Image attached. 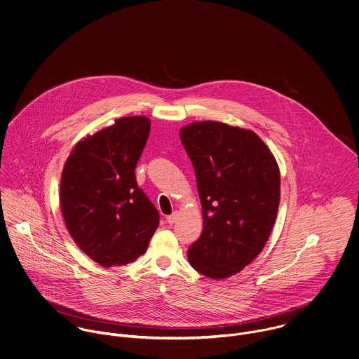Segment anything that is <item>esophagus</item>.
Masks as SVG:
<instances>
[{"label":"esophagus","instance_id":"obj_1","mask_svg":"<svg viewBox=\"0 0 359 359\" xmlns=\"http://www.w3.org/2000/svg\"><path fill=\"white\" fill-rule=\"evenodd\" d=\"M177 217H179V212L177 211H175L172 215L166 216V220H168V223H175L176 220H177Z\"/></svg>","mask_w":359,"mask_h":359}]
</instances>
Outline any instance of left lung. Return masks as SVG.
I'll list each match as a JSON object with an SVG mask.
<instances>
[{
    "label": "left lung",
    "mask_w": 359,
    "mask_h": 359,
    "mask_svg": "<svg viewBox=\"0 0 359 359\" xmlns=\"http://www.w3.org/2000/svg\"><path fill=\"white\" fill-rule=\"evenodd\" d=\"M179 136L194 166L204 219L189 262L210 279L230 278L261 254L272 233L280 203L279 165L248 129L198 121Z\"/></svg>",
    "instance_id": "obj_1"
}]
</instances>
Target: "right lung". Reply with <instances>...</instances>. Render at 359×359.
Returning <instances> with one entry per match:
<instances>
[{
    "instance_id": "right-lung-1",
    "label": "right lung",
    "mask_w": 359,
    "mask_h": 359,
    "mask_svg": "<svg viewBox=\"0 0 359 359\" xmlns=\"http://www.w3.org/2000/svg\"><path fill=\"white\" fill-rule=\"evenodd\" d=\"M151 129L125 116L74 144L62 170L60 204L76 245L104 268L135 262L159 224L135 169Z\"/></svg>"
}]
</instances>
